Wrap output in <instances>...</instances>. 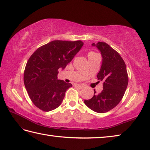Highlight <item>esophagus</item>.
Here are the masks:
<instances>
[{
    "label": "esophagus",
    "instance_id": "obj_1",
    "mask_svg": "<svg viewBox=\"0 0 150 150\" xmlns=\"http://www.w3.org/2000/svg\"><path fill=\"white\" fill-rule=\"evenodd\" d=\"M75 86L76 88H79V89H82V88H83V87H84L83 85H81V84H75Z\"/></svg>",
    "mask_w": 150,
    "mask_h": 150
}]
</instances>
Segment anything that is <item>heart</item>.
<instances>
[{
  "label": "heart",
  "instance_id": "heart-1",
  "mask_svg": "<svg viewBox=\"0 0 150 150\" xmlns=\"http://www.w3.org/2000/svg\"><path fill=\"white\" fill-rule=\"evenodd\" d=\"M94 54V53H93V52H90V53L88 54V55H90V54Z\"/></svg>",
  "mask_w": 150,
  "mask_h": 150
}]
</instances>
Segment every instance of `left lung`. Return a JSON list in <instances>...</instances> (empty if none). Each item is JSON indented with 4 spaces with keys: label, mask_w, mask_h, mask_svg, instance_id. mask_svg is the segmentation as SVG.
I'll return each mask as SVG.
<instances>
[{
    "label": "left lung",
    "mask_w": 150,
    "mask_h": 150,
    "mask_svg": "<svg viewBox=\"0 0 150 150\" xmlns=\"http://www.w3.org/2000/svg\"><path fill=\"white\" fill-rule=\"evenodd\" d=\"M102 55V64L97 77L103 82V89L84 103L91 110L104 113L112 110L122 100L128 84V75L124 60L118 52L105 42L92 43Z\"/></svg>",
    "instance_id": "1"
}]
</instances>
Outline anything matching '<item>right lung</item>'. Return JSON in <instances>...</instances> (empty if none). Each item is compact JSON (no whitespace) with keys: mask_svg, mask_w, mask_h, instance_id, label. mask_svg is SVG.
Wrapping results in <instances>:
<instances>
[{"mask_svg":"<svg viewBox=\"0 0 150 150\" xmlns=\"http://www.w3.org/2000/svg\"><path fill=\"white\" fill-rule=\"evenodd\" d=\"M83 44L81 40H54L41 46L29 58L24 84L29 98L40 110L48 112L61 105L72 84L57 79L58 70L65 68Z\"/></svg>","mask_w":150,"mask_h":150,"instance_id":"1","label":"right lung"}]
</instances>
